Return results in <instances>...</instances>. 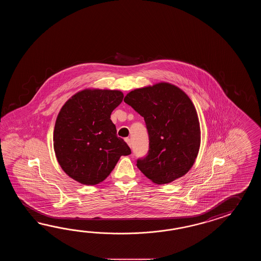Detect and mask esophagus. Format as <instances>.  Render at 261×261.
<instances>
[{
	"label": "esophagus",
	"mask_w": 261,
	"mask_h": 261,
	"mask_svg": "<svg viewBox=\"0 0 261 261\" xmlns=\"http://www.w3.org/2000/svg\"><path fill=\"white\" fill-rule=\"evenodd\" d=\"M125 141H126V143L128 144V146L132 147V140L129 138H126L125 139Z\"/></svg>",
	"instance_id": "34e87169"
}]
</instances>
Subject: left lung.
Instances as JSON below:
<instances>
[{
	"label": "left lung",
	"instance_id": "left-lung-1",
	"mask_svg": "<svg viewBox=\"0 0 261 261\" xmlns=\"http://www.w3.org/2000/svg\"><path fill=\"white\" fill-rule=\"evenodd\" d=\"M124 101L144 117L148 155L137 167L156 185L182 177L192 168L200 145V121L192 100L175 85L160 82L134 89Z\"/></svg>",
	"mask_w": 261,
	"mask_h": 261
}]
</instances>
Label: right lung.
I'll return each mask as SVG.
<instances>
[{"label":"right lung","instance_id":"add662e5","mask_svg":"<svg viewBox=\"0 0 261 261\" xmlns=\"http://www.w3.org/2000/svg\"><path fill=\"white\" fill-rule=\"evenodd\" d=\"M123 97L120 90L86 89L61 107L53 133L54 151L63 172L78 183L102 182L120 156L132 153L110 119Z\"/></svg>","mask_w":261,"mask_h":261}]
</instances>
